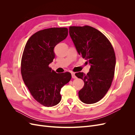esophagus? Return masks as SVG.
I'll list each match as a JSON object with an SVG mask.
<instances>
[{
  "label": "esophagus",
  "instance_id": "34e87169",
  "mask_svg": "<svg viewBox=\"0 0 135 135\" xmlns=\"http://www.w3.org/2000/svg\"><path fill=\"white\" fill-rule=\"evenodd\" d=\"M71 76H72V78H74V79H75L76 78V77L75 75V73H71Z\"/></svg>",
  "mask_w": 135,
  "mask_h": 135
}]
</instances>
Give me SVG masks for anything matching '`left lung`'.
<instances>
[{"mask_svg": "<svg viewBox=\"0 0 135 135\" xmlns=\"http://www.w3.org/2000/svg\"><path fill=\"white\" fill-rule=\"evenodd\" d=\"M69 34L78 54L91 65L87 74H75L84 83L78 92L79 97L85 104L96 103L111 86L116 64L114 49L107 38L91 26H70Z\"/></svg>", "mask_w": 135, "mask_h": 135, "instance_id": "obj_1", "label": "left lung"}]
</instances>
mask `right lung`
Instances as JSON below:
<instances>
[{
	"instance_id": "add662e5",
	"label": "right lung",
	"mask_w": 135,
	"mask_h": 135,
	"mask_svg": "<svg viewBox=\"0 0 135 135\" xmlns=\"http://www.w3.org/2000/svg\"><path fill=\"white\" fill-rule=\"evenodd\" d=\"M66 27H52L35 32L28 39L21 60L23 80L34 99L52 107L61 100V88L71 78L69 72L56 73L48 66L54 60V48L67 37Z\"/></svg>"
}]
</instances>
